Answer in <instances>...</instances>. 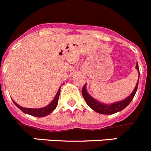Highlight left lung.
Segmentation results:
<instances>
[{"label": "left lung", "instance_id": "1", "mask_svg": "<svg viewBox=\"0 0 151 151\" xmlns=\"http://www.w3.org/2000/svg\"><path fill=\"white\" fill-rule=\"evenodd\" d=\"M136 68L139 72V70L138 64L137 63L136 65ZM139 78L138 81H137V84H136L135 88H134V91L131 92V95L128 97H127L126 99L123 100L121 101H118V102L113 103L111 104H105L103 103L99 102L98 101L95 100V98H92L90 95L87 92L86 88V83L84 86H83L82 89V95H83V98H84L85 101L87 104V105L90 107L92 109L95 111L96 112L99 113L101 114H112L114 113H117L118 111H122L124 109L126 106H128V104L131 103L134 98V95H135L136 92H137V88H138V83H139Z\"/></svg>", "mask_w": 151, "mask_h": 151}]
</instances>
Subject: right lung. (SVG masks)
<instances>
[{
    "instance_id": "obj_1",
    "label": "right lung",
    "mask_w": 151,
    "mask_h": 151,
    "mask_svg": "<svg viewBox=\"0 0 151 151\" xmlns=\"http://www.w3.org/2000/svg\"><path fill=\"white\" fill-rule=\"evenodd\" d=\"M60 88L59 87V90H58L57 93H56V96L54 97L53 101L47 106H45L43 108H40V109H31V108H23V107L20 106H19L17 103L14 102V104H15L17 108L20 109L23 112L25 113V114H30L31 116H34V117H45V116L48 115L49 114L52 112L56 108L58 105V100H59V94H60Z\"/></svg>"
}]
</instances>
